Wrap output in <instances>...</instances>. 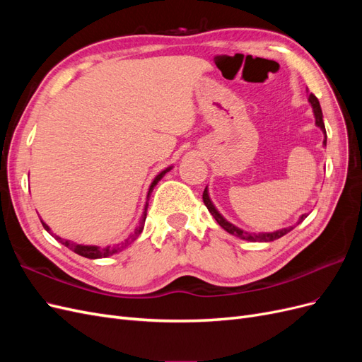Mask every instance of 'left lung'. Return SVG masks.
I'll list each match as a JSON object with an SVG mask.
<instances>
[{"instance_id": "obj_1", "label": "left lung", "mask_w": 362, "mask_h": 362, "mask_svg": "<svg viewBox=\"0 0 362 362\" xmlns=\"http://www.w3.org/2000/svg\"><path fill=\"white\" fill-rule=\"evenodd\" d=\"M308 103L311 104V108H313V113H314V117H315V125L322 129V133H323V136H325V139H323V146H326V129H325V124H323V113H322V108H320V103H319V100H317V98H315L313 93H310ZM202 199H204L205 206L208 208V211L211 213V216L216 218V222H217L218 225H221L226 233L233 234V235H235V237H238V238H242V240H247V242H273V240L281 238L282 235H286L287 233H290L291 229L296 228V225L302 223V222L305 221V218L308 217V214H302V216L298 218V222H296V225L288 226V228L278 229V231H273V233H258V234H257V233H247V231H245V229L238 228V226H235L234 223L226 221V218L222 216V213L217 210L216 205L213 204V201H211V198H210V193H208V185H206L205 190H204Z\"/></svg>"}]
</instances>
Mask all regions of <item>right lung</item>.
<instances>
[{"label":"right lung","instance_id":"1","mask_svg":"<svg viewBox=\"0 0 362 362\" xmlns=\"http://www.w3.org/2000/svg\"><path fill=\"white\" fill-rule=\"evenodd\" d=\"M172 168L173 166H169V168H166V169H163L157 177L152 180V182H151V185H149V189H148V194H146V202H145V206H144V213H141V216H140V221H139V223H137V226H136V229L133 233H131L127 238H124L122 242H119V243H116V245H107V246H96V245H80V243H75V242H72V240H66V238H62V237H59V235H56L54 234L52 231H51V228L42 221L40 218V222H42V225H43V228L47 229V231L57 240V242H60L62 245H64L66 246L68 249H71V250H74L75 254H78V255H81V257H84V258H89V259H96V258H105V257H110V255H115V254H117V252H120V250H124L127 246H129L131 243L134 242V240L141 234V231H144V226H145V221H146V210H148V201H149V196H151V193H152V190H154V187L157 185V182L164 177V175H166L169 170H172Z\"/></svg>","mask_w":362,"mask_h":362}]
</instances>
